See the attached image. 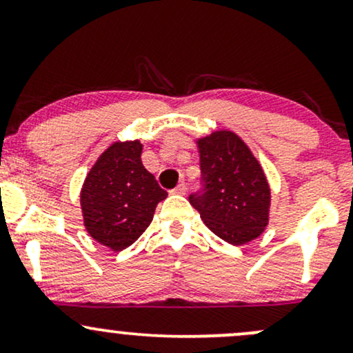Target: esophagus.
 <instances>
[{"mask_svg": "<svg viewBox=\"0 0 353 353\" xmlns=\"http://www.w3.org/2000/svg\"><path fill=\"white\" fill-rule=\"evenodd\" d=\"M185 190H188V185H185V182H181V184L177 185L176 189L172 190V192H174V194H179V196H184Z\"/></svg>", "mask_w": 353, "mask_h": 353, "instance_id": "34e87169", "label": "esophagus"}]
</instances>
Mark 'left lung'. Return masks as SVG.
<instances>
[{
  "label": "left lung",
  "mask_w": 353,
  "mask_h": 353,
  "mask_svg": "<svg viewBox=\"0 0 353 353\" xmlns=\"http://www.w3.org/2000/svg\"><path fill=\"white\" fill-rule=\"evenodd\" d=\"M204 188L189 202L204 224L222 241L242 245L269 224L270 188L264 169L244 141L232 131L199 137Z\"/></svg>",
  "instance_id": "obj_1"
}]
</instances>
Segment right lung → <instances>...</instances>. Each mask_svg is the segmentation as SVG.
Segmentation results:
<instances>
[{"mask_svg": "<svg viewBox=\"0 0 353 353\" xmlns=\"http://www.w3.org/2000/svg\"><path fill=\"white\" fill-rule=\"evenodd\" d=\"M139 141H117L98 157L81 189L84 228L114 252L134 244L168 192L141 161Z\"/></svg>", "mask_w": 353, "mask_h": 353, "instance_id": "obj_1", "label": "right lung"}]
</instances>
